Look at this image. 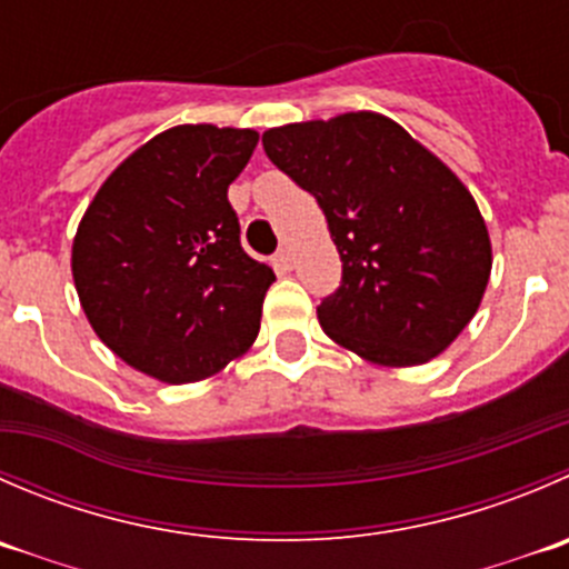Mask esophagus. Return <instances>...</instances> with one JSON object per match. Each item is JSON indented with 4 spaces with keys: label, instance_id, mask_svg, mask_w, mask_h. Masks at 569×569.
<instances>
[{
    "label": "esophagus",
    "instance_id": "obj_1",
    "mask_svg": "<svg viewBox=\"0 0 569 569\" xmlns=\"http://www.w3.org/2000/svg\"><path fill=\"white\" fill-rule=\"evenodd\" d=\"M272 267L278 269V272H291V267H295V256H291L289 247H283V250L274 252L272 258Z\"/></svg>",
    "mask_w": 569,
    "mask_h": 569
}]
</instances>
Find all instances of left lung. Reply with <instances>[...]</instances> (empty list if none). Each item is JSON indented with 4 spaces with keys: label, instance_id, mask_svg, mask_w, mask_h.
<instances>
[{
    "label": "left lung",
    "instance_id": "obj_1",
    "mask_svg": "<svg viewBox=\"0 0 569 569\" xmlns=\"http://www.w3.org/2000/svg\"><path fill=\"white\" fill-rule=\"evenodd\" d=\"M269 161L313 194L341 258V283L317 306L347 350L383 367L431 361L467 328L492 272L470 191L380 113L263 132Z\"/></svg>",
    "mask_w": 569,
    "mask_h": 569
}]
</instances>
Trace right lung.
<instances>
[{
	"mask_svg": "<svg viewBox=\"0 0 569 569\" xmlns=\"http://www.w3.org/2000/svg\"><path fill=\"white\" fill-rule=\"evenodd\" d=\"M256 130L180 124L147 141L88 206L71 272L99 339L138 372L191 383L256 341L274 272L241 247L228 186Z\"/></svg>",
	"mask_w": 569,
	"mask_h": 569,
	"instance_id": "obj_1",
	"label": "right lung"
}]
</instances>
